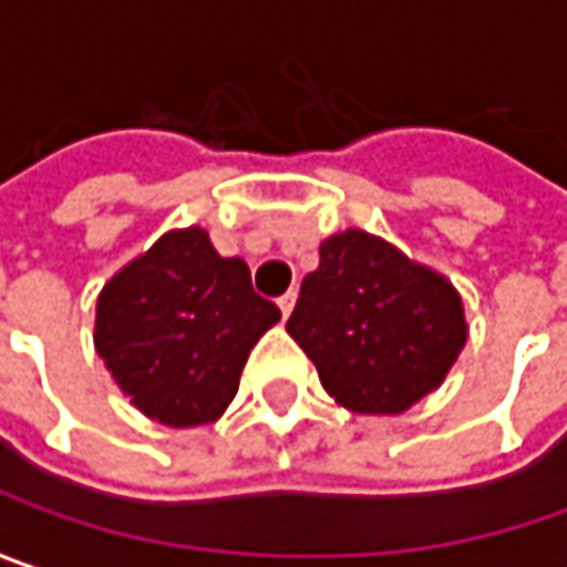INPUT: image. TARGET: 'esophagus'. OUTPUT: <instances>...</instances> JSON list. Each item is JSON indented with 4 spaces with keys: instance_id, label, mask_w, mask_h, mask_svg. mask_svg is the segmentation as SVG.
Returning a JSON list of instances; mask_svg holds the SVG:
<instances>
[{
    "instance_id": "obj_1",
    "label": "esophagus",
    "mask_w": 567,
    "mask_h": 567,
    "mask_svg": "<svg viewBox=\"0 0 567 567\" xmlns=\"http://www.w3.org/2000/svg\"><path fill=\"white\" fill-rule=\"evenodd\" d=\"M295 301H298V291H285L282 298H279V310H282V317H288V313H291Z\"/></svg>"
}]
</instances>
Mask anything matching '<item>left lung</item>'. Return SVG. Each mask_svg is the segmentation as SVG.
I'll return each mask as SVG.
<instances>
[{"label": "left lung", "instance_id": "8db88e82", "mask_svg": "<svg viewBox=\"0 0 567 567\" xmlns=\"http://www.w3.org/2000/svg\"><path fill=\"white\" fill-rule=\"evenodd\" d=\"M288 336L317 364L336 403L400 415L431 393L466 342L463 305L444 276L364 231L320 244Z\"/></svg>", "mask_w": 567, "mask_h": 567}]
</instances>
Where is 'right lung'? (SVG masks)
<instances>
[{
    "label": "right lung",
    "instance_id": "add662e5",
    "mask_svg": "<svg viewBox=\"0 0 567 567\" xmlns=\"http://www.w3.org/2000/svg\"><path fill=\"white\" fill-rule=\"evenodd\" d=\"M279 317L244 259L218 257L203 228H186L104 285L94 346L148 419L193 429L235 400L250 349Z\"/></svg>",
    "mask_w": 567,
    "mask_h": 567
}]
</instances>
